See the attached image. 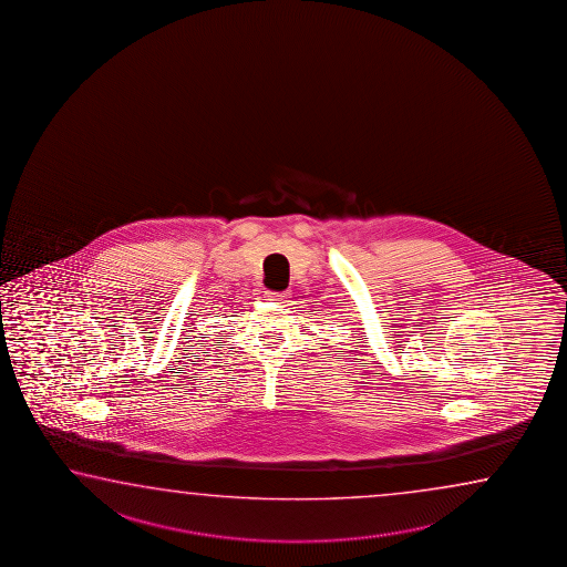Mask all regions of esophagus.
Returning <instances> with one entry per match:
<instances>
[{"mask_svg":"<svg viewBox=\"0 0 567 567\" xmlns=\"http://www.w3.org/2000/svg\"><path fill=\"white\" fill-rule=\"evenodd\" d=\"M266 298L274 299V301H284L288 298V291H266Z\"/></svg>","mask_w":567,"mask_h":567,"instance_id":"esophagus-1","label":"esophagus"}]
</instances>
